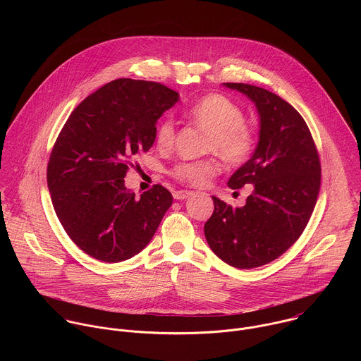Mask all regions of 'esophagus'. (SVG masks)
Wrapping results in <instances>:
<instances>
[{
	"mask_svg": "<svg viewBox=\"0 0 361 361\" xmlns=\"http://www.w3.org/2000/svg\"><path fill=\"white\" fill-rule=\"evenodd\" d=\"M174 198L176 200H184V198H188L190 195H192V191H187V190H178V191H174L173 192Z\"/></svg>",
	"mask_w": 361,
	"mask_h": 361,
	"instance_id": "esophagus-1",
	"label": "esophagus"
}]
</instances>
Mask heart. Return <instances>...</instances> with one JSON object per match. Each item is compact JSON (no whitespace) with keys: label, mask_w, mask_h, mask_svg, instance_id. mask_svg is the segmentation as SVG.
I'll use <instances>...</instances> for the list:
<instances>
[{"label":"heart","mask_w":361,"mask_h":361,"mask_svg":"<svg viewBox=\"0 0 361 361\" xmlns=\"http://www.w3.org/2000/svg\"><path fill=\"white\" fill-rule=\"evenodd\" d=\"M184 116L207 131L204 149L213 151L230 166H241L251 159L257 148V134L244 121L243 110L228 97L212 92L198 98L184 111ZM176 141V124L170 117L163 118L156 130L160 148H170ZM220 171L216 159L180 161L171 169V176L188 185L207 184Z\"/></svg>","instance_id":"obj_1"}]
</instances>
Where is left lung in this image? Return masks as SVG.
Listing matches in <instances>:
<instances>
[{
    "label": "left lung",
    "mask_w": 361,
    "mask_h": 361,
    "mask_svg": "<svg viewBox=\"0 0 361 361\" xmlns=\"http://www.w3.org/2000/svg\"><path fill=\"white\" fill-rule=\"evenodd\" d=\"M226 85L252 99L260 114L252 157L228 180L233 190L251 184L252 194L237 209L213 197L204 234L219 259L245 270L279 259L301 235L317 201L322 166L313 135L291 104L262 87Z\"/></svg>",
    "instance_id": "1"
}]
</instances>
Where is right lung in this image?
Here are the masks:
<instances>
[{"instance_id": "add662e5", "label": "right lung", "mask_w": 361, "mask_h": 361, "mask_svg": "<svg viewBox=\"0 0 361 361\" xmlns=\"http://www.w3.org/2000/svg\"><path fill=\"white\" fill-rule=\"evenodd\" d=\"M178 92L152 81L114 80L75 107L47 167L56 214L85 254L118 263L138 254L171 207V192L154 184L140 198L124 185L137 154L156 140V124Z\"/></svg>"}]
</instances>
